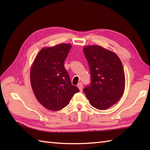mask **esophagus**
<instances>
[{"mask_svg":"<svg viewBox=\"0 0 150 150\" xmlns=\"http://www.w3.org/2000/svg\"><path fill=\"white\" fill-rule=\"evenodd\" d=\"M77 87L79 88L81 91H82V88H83V84H82V82H79L77 85Z\"/></svg>","mask_w":150,"mask_h":150,"instance_id":"obj_1","label":"esophagus"}]
</instances>
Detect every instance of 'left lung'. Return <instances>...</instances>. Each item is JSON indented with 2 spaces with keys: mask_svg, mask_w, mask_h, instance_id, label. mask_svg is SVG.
Wrapping results in <instances>:
<instances>
[{
  "mask_svg": "<svg viewBox=\"0 0 150 150\" xmlns=\"http://www.w3.org/2000/svg\"><path fill=\"white\" fill-rule=\"evenodd\" d=\"M83 51L91 74L90 84L83 91L92 106L106 110L117 103L124 93L122 64L115 53L99 46H87Z\"/></svg>",
  "mask_w": 150,
  "mask_h": 150,
  "instance_id": "8db88e82",
  "label": "left lung"
}]
</instances>
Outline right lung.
<instances>
[{
	"mask_svg": "<svg viewBox=\"0 0 150 150\" xmlns=\"http://www.w3.org/2000/svg\"><path fill=\"white\" fill-rule=\"evenodd\" d=\"M71 47L69 44L44 47L31 67V85L37 100L47 110L58 111L69 103L79 89L71 84L64 62Z\"/></svg>",
	"mask_w": 150,
	"mask_h": 150,
	"instance_id": "1",
	"label": "right lung"
}]
</instances>
